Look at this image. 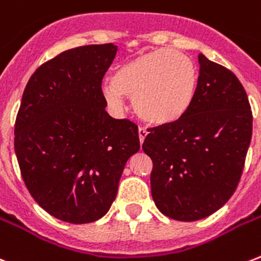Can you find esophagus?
<instances>
[{
  "label": "esophagus",
  "mask_w": 261,
  "mask_h": 261,
  "mask_svg": "<svg viewBox=\"0 0 261 261\" xmlns=\"http://www.w3.org/2000/svg\"><path fill=\"white\" fill-rule=\"evenodd\" d=\"M148 130L146 128H144V127H139L138 128V137H139V142L142 144L145 141V138H146V135H148Z\"/></svg>",
  "instance_id": "esophagus-1"
}]
</instances>
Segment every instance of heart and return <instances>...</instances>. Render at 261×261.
<instances>
[{
	"label": "heart",
	"instance_id": "heart-1",
	"mask_svg": "<svg viewBox=\"0 0 261 261\" xmlns=\"http://www.w3.org/2000/svg\"><path fill=\"white\" fill-rule=\"evenodd\" d=\"M197 79L196 64L189 56L164 47L120 65L112 81L102 85V95L116 111L124 108L127 95L142 120L166 126L188 113L196 97Z\"/></svg>",
	"mask_w": 261,
	"mask_h": 261
}]
</instances>
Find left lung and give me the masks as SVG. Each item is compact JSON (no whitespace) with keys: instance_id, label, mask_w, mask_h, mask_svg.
I'll use <instances>...</instances> for the list:
<instances>
[{"instance_id":"left-lung-1","label":"left lung","mask_w":261,"mask_h":261,"mask_svg":"<svg viewBox=\"0 0 261 261\" xmlns=\"http://www.w3.org/2000/svg\"><path fill=\"white\" fill-rule=\"evenodd\" d=\"M192 107L178 122L149 128L142 149L153 162V201L166 216L194 222L228 201L241 179L252 111L234 73L198 55Z\"/></svg>"}]
</instances>
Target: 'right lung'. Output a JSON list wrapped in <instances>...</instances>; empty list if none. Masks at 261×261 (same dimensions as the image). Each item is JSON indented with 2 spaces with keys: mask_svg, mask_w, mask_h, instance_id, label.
<instances>
[{
  "mask_svg": "<svg viewBox=\"0 0 261 261\" xmlns=\"http://www.w3.org/2000/svg\"><path fill=\"white\" fill-rule=\"evenodd\" d=\"M113 43L69 49L31 75L15 124V152L33 198L67 223H91L115 201L138 126L105 111Z\"/></svg>",
  "mask_w": 261,
  "mask_h": 261,
  "instance_id": "right-lung-1",
  "label": "right lung"
}]
</instances>
